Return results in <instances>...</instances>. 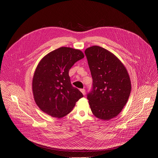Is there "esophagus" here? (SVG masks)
Listing matches in <instances>:
<instances>
[{"instance_id":"34e87169","label":"esophagus","mask_w":158,"mask_h":158,"mask_svg":"<svg viewBox=\"0 0 158 158\" xmlns=\"http://www.w3.org/2000/svg\"><path fill=\"white\" fill-rule=\"evenodd\" d=\"M80 91H81V93H82V94L84 96L85 94V89H81Z\"/></svg>"}]
</instances>
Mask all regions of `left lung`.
I'll use <instances>...</instances> for the list:
<instances>
[{
  "instance_id": "1",
  "label": "left lung",
  "mask_w": 158,
  "mask_h": 158,
  "mask_svg": "<svg viewBox=\"0 0 158 158\" xmlns=\"http://www.w3.org/2000/svg\"><path fill=\"white\" fill-rule=\"evenodd\" d=\"M85 54L93 83L87 94L90 107L96 118L110 120L120 113L129 99L131 82L128 72L114 54L103 48H88Z\"/></svg>"
}]
</instances>
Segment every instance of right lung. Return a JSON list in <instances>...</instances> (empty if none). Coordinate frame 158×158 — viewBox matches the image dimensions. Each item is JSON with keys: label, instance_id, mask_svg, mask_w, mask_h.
<instances>
[{"label": "right lung", "instance_id": "add662e5", "mask_svg": "<svg viewBox=\"0 0 158 158\" xmlns=\"http://www.w3.org/2000/svg\"><path fill=\"white\" fill-rule=\"evenodd\" d=\"M84 57L79 49L62 47L40 60L34 74L32 89L36 104L45 113L62 118L83 97L79 90L72 85L69 71L75 62Z\"/></svg>", "mask_w": 158, "mask_h": 158}]
</instances>
